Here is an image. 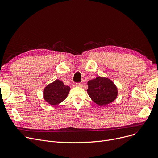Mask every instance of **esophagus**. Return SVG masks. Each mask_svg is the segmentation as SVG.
<instances>
[{"label":"esophagus","mask_w":158,"mask_h":158,"mask_svg":"<svg viewBox=\"0 0 158 158\" xmlns=\"http://www.w3.org/2000/svg\"><path fill=\"white\" fill-rule=\"evenodd\" d=\"M75 86H77V87H82V86H83V85H82V83H76Z\"/></svg>","instance_id":"1"}]
</instances>
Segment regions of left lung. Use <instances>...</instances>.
<instances>
[{
    "label": "left lung",
    "mask_w": 158,
    "mask_h": 158,
    "mask_svg": "<svg viewBox=\"0 0 158 158\" xmlns=\"http://www.w3.org/2000/svg\"><path fill=\"white\" fill-rule=\"evenodd\" d=\"M87 92L93 101L99 106H106L115 100L118 95L117 88L107 78L97 77L88 82Z\"/></svg>",
    "instance_id": "1"
}]
</instances>
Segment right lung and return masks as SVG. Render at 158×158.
<instances>
[{
	"mask_svg": "<svg viewBox=\"0 0 158 158\" xmlns=\"http://www.w3.org/2000/svg\"><path fill=\"white\" fill-rule=\"evenodd\" d=\"M70 89V87L64 85L61 81L56 80L45 87L44 91V97L48 103L54 106L64 100Z\"/></svg>",
	"mask_w": 158,
	"mask_h": 158,
	"instance_id": "1",
	"label": "right lung"
}]
</instances>
